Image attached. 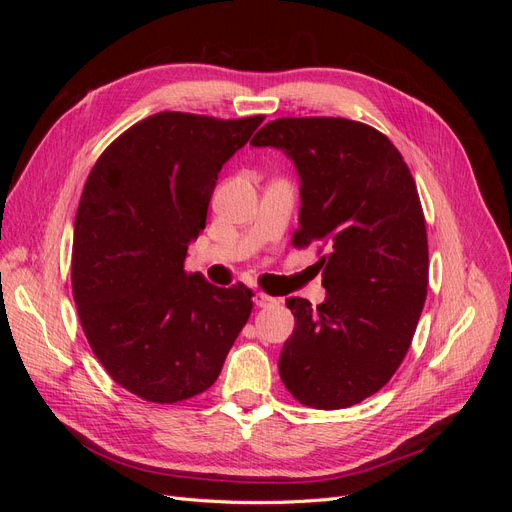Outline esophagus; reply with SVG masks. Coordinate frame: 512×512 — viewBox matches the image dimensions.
Wrapping results in <instances>:
<instances>
[{
  "label": "esophagus",
  "instance_id": "obj_1",
  "mask_svg": "<svg viewBox=\"0 0 512 512\" xmlns=\"http://www.w3.org/2000/svg\"><path fill=\"white\" fill-rule=\"evenodd\" d=\"M254 303H256V307H275V305H280V299L269 297V294H265V292H256Z\"/></svg>",
  "mask_w": 512,
  "mask_h": 512
}]
</instances>
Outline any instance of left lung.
<instances>
[{
    "label": "left lung",
    "mask_w": 512,
    "mask_h": 512,
    "mask_svg": "<svg viewBox=\"0 0 512 512\" xmlns=\"http://www.w3.org/2000/svg\"><path fill=\"white\" fill-rule=\"evenodd\" d=\"M286 151L301 177L292 245H314L324 303L290 297L280 376L303 406L339 410L378 393L412 344L427 299V228L408 164L376 128L282 117L252 138Z\"/></svg>",
    "instance_id": "left-lung-1"
}]
</instances>
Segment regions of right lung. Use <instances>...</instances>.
I'll return each instance as SVG.
<instances>
[{
	"label": "right lung",
	"mask_w": 512,
	"mask_h": 512,
	"mask_svg": "<svg viewBox=\"0 0 512 512\" xmlns=\"http://www.w3.org/2000/svg\"><path fill=\"white\" fill-rule=\"evenodd\" d=\"M262 121L149 115L87 177L72 241L76 312L108 376L145 401L207 391L252 314L245 284L218 288L183 265L224 162Z\"/></svg>",
	"instance_id": "right-lung-1"
}]
</instances>
